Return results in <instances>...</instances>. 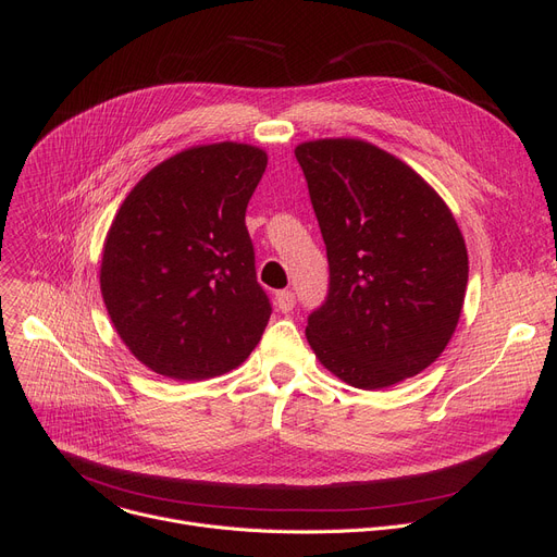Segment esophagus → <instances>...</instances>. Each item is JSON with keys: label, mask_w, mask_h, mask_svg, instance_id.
I'll return each mask as SVG.
<instances>
[{"label": "esophagus", "mask_w": 557, "mask_h": 557, "mask_svg": "<svg viewBox=\"0 0 557 557\" xmlns=\"http://www.w3.org/2000/svg\"><path fill=\"white\" fill-rule=\"evenodd\" d=\"M275 305H277V309L282 313H290V311H294V307H296V294L290 288L280 290V294L275 296Z\"/></svg>", "instance_id": "34e87169"}]
</instances>
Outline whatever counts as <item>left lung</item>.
Returning a JSON list of instances; mask_svg holds the SVG:
<instances>
[{"label": "left lung", "mask_w": 557, "mask_h": 557, "mask_svg": "<svg viewBox=\"0 0 557 557\" xmlns=\"http://www.w3.org/2000/svg\"><path fill=\"white\" fill-rule=\"evenodd\" d=\"M330 261L327 298L307 318L315 357L374 391L443 355L460 318L467 248L445 200L395 156L361 139L296 149Z\"/></svg>", "instance_id": "obj_1"}]
</instances>
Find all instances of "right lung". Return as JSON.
Instances as JSON below:
<instances>
[{
    "label": "right lung",
    "instance_id": "obj_1",
    "mask_svg": "<svg viewBox=\"0 0 557 557\" xmlns=\"http://www.w3.org/2000/svg\"><path fill=\"white\" fill-rule=\"evenodd\" d=\"M267 162L250 144L194 146L146 173L116 212L101 294L116 334L153 372L219 376L267 330L273 307L246 227Z\"/></svg>",
    "mask_w": 557,
    "mask_h": 557
}]
</instances>
